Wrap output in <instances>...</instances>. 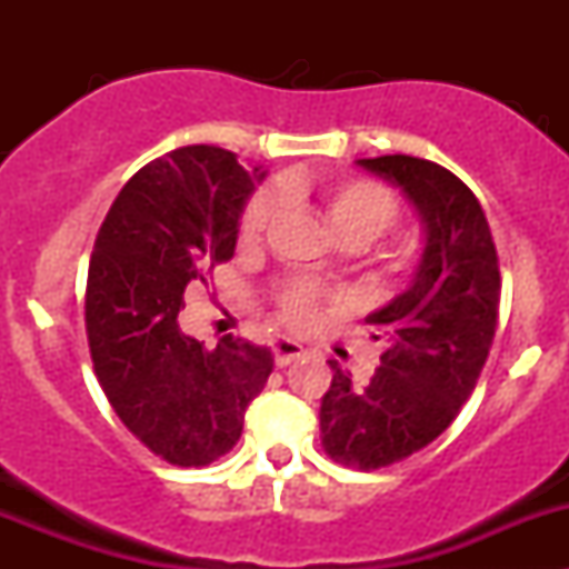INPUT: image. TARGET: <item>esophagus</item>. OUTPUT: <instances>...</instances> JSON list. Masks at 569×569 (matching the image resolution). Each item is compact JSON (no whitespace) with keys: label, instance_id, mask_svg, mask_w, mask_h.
<instances>
[{"label":"esophagus","instance_id":"obj_1","mask_svg":"<svg viewBox=\"0 0 569 569\" xmlns=\"http://www.w3.org/2000/svg\"><path fill=\"white\" fill-rule=\"evenodd\" d=\"M272 352H274V363L283 369V366L295 363L297 358H302V355H306V349H302V343L291 341V338H278L272 347Z\"/></svg>","mask_w":569,"mask_h":569}]
</instances>
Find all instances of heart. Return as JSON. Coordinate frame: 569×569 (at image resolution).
I'll return each mask as SVG.
<instances>
[{
  "label": "heart",
  "instance_id": "obj_1",
  "mask_svg": "<svg viewBox=\"0 0 569 569\" xmlns=\"http://www.w3.org/2000/svg\"><path fill=\"white\" fill-rule=\"evenodd\" d=\"M280 194L289 200H308L330 228L332 237L341 244L366 248L377 237L388 231L396 220V198L382 183L369 178H338V181H319V178L297 173L280 183ZM272 194H256L244 209L239 222V237L252 242L263 233L269 217H272ZM319 306L317 289L306 283H295L280 295V313L295 325H306L313 319Z\"/></svg>",
  "mask_w": 569,
  "mask_h": 569
}]
</instances>
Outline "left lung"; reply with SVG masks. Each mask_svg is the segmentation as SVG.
<instances>
[{
    "label": "left lung",
    "instance_id": "left-lung-1",
    "mask_svg": "<svg viewBox=\"0 0 569 569\" xmlns=\"http://www.w3.org/2000/svg\"><path fill=\"white\" fill-rule=\"evenodd\" d=\"M399 187L423 226V252L407 291L371 313L386 338L366 386L330 360L321 396V446L341 465L375 470L416 455L449 429L490 355L501 300L498 252L481 203L429 159H358Z\"/></svg>",
    "mask_w": 569,
    "mask_h": 569
}]
</instances>
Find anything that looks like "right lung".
<instances>
[{"label":"right lung","instance_id":"right-lung-1","mask_svg":"<svg viewBox=\"0 0 569 569\" xmlns=\"http://www.w3.org/2000/svg\"><path fill=\"white\" fill-rule=\"evenodd\" d=\"M263 176L226 148H176L126 181L96 237L84 291L96 377L126 429L170 465L228 455L272 375L267 347L226 336L206 349L178 325L187 283L233 258Z\"/></svg>","mask_w":569,"mask_h":569}]
</instances>
